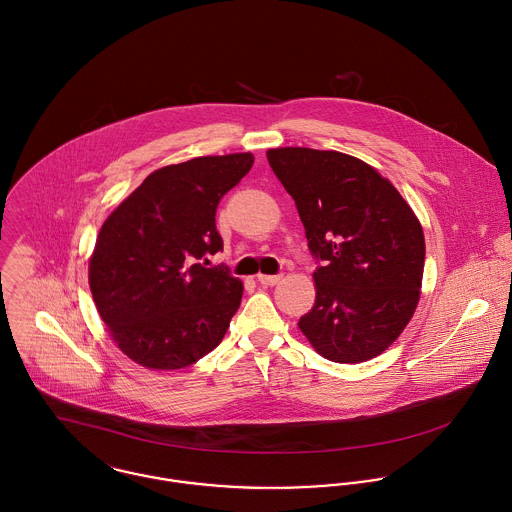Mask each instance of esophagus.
<instances>
[{
  "instance_id": "obj_1",
  "label": "esophagus",
  "mask_w": 512,
  "mask_h": 512,
  "mask_svg": "<svg viewBox=\"0 0 512 512\" xmlns=\"http://www.w3.org/2000/svg\"><path fill=\"white\" fill-rule=\"evenodd\" d=\"M282 278H284V276H280V274H278V276H264V274H260V276H258V282H260L262 286H276V284L282 282Z\"/></svg>"
}]
</instances>
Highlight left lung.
Returning a JSON list of instances; mask_svg holds the SVG:
<instances>
[{"mask_svg": "<svg viewBox=\"0 0 512 512\" xmlns=\"http://www.w3.org/2000/svg\"><path fill=\"white\" fill-rule=\"evenodd\" d=\"M266 157L296 202L312 254L324 262L300 332L336 363L377 357L401 336L421 298L419 218L385 176L351 155L280 147Z\"/></svg>", "mask_w": 512, "mask_h": 512, "instance_id": "1", "label": "left lung"}]
</instances>
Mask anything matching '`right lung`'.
I'll return each mask as SVG.
<instances>
[{"instance_id": "add662e5", "label": "right lung", "mask_w": 512, "mask_h": 512, "mask_svg": "<svg viewBox=\"0 0 512 512\" xmlns=\"http://www.w3.org/2000/svg\"><path fill=\"white\" fill-rule=\"evenodd\" d=\"M252 165V153H232L163 167L103 222L89 288L109 336L135 363L182 369L224 338L244 284L198 260L222 250L218 202Z\"/></svg>"}]
</instances>
